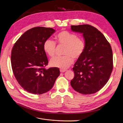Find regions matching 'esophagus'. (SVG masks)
<instances>
[{
  "mask_svg": "<svg viewBox=\"0 0 123 123\" xmlns=\"http://www.w3.org/2000/svg\"><path fill=\"white\" fill-rule=\"evenodd\" d=\"M60 72L61 73H64V72H65V71H66V70H64V69H60Z\"/></svg>",
  "mask_w": 123,
  "mask_h": 123,
  "instance_id": "obj_1",
  "label": "esophagus"
}]
</instances>
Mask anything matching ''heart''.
Masks as SVG:
<instances>
[{"label":"heart","instance_id":"b5f03b06","mask_svg":"<svg viewBox=\"0 0 123 123\" xmlns=\"http://www.w3.org/2000/svg\"><path fill=\"white\" fill-rule=\"evenodd\" d=\"M56 42L59 45H65L62 56H56L50 60L52 67L66 69L71 65L74 59H77L82 55L85 49L84 40L73 32L63 31L55 36ZM43 50L50 57L55 55L56 43L50 39H46L43 43Z\"/></svg>","mask_w":123,"mask_h":123}]
</instances>
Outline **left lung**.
Here are the masks:
<instances>
[{
	"label": "left lung",
	"instance_id": "8db88e82",
	"mask_svg": "<svg viewBox=\"0 0 123 123\" xmlns=\"http://www.w3.org/2000/svg\"><path fill=\"white\" fill-rule=\"evenodd\" d=\"M72 31L83 34L85 51L73 68L74 77L71 85L76 92L84 94L94 93L108 81L113 70L111 45L104 36L89 25L71 26Z\"/></svg>",
	"mask_w": 123,
	"mask_h": 123
}]
</instances>
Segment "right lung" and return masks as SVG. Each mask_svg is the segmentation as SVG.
I'll return each mask as SVG.
<instances>
[{
    "label": "right lung",
    "mask_w": 123,
    "mask_h": 123,
    "mask_svg": "<svg viewBox=\"0 0 123 123\" xmlns=\"http://www.w3.org/2000/svg\"><path fill=\"white\" fill-rule=\"evenodd\" d=\"M55 31L51 28L31 29L13 47L11 62L14 75L23 89L31 93L41 94L50 91L60 75L58 68H45L48 61L43 43Z\"/></svg>",
    "instance_id": "1"
}]
</instances>
